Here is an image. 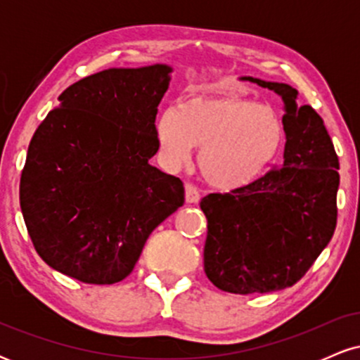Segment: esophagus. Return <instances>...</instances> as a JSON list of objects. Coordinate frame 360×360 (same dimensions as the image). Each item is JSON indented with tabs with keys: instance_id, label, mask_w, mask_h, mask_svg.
Here are the masks:
<instances>
[{
	"instance_id": "obj_1",
	"label": "esophagus",
	"mask_w": 360,
	"mask_h": 360,
	"mask_svg": "<svg viewBox=\"0 0 360 360\" xmlns=\"http://www.w3.org/2000/svg\"><path fill=\"white\" fill-rule=\"evenodd\" d=\"M184 196H186V203H198V201H200V191H198L196 186L191 183L184 186Z\"/></svg>"
}]
</instances>
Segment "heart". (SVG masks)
<instances>
[{
	"instance_id": "b5f03b06",
	"label": "heart",
	"mask_w": 360,
	"mask_h": 360,
	"mask_svg": "<svg viewBox=\"0 0 360 360\" xmlns=\"http://www.w3.org/2000/svg\"><path fill=\"white\" fill-rule=\"evenodd\" d=\"M155 139L166 162L189 159L210 184L232 191L260 179L278 160L286 142L279 111L238 94H201L160 113Z\"/></svg>"
}]
</instances>
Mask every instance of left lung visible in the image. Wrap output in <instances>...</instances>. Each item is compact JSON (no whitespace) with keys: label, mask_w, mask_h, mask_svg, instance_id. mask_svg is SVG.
<instances>
[{"label":"left lung","mask_w":360,"mask_h":360,"mask_svg":"<svg viewBox=\"0 0 360 360\" xmlns=\"http://www.w3.org/2000/svg\"><path fill=\"white\" fill-rule=\"evenodd\" d=\"M284 101L286 146L281 167L230 193L201 200L208 235L205 272L233 295L292 286L328 245L337 225L338 157L323 120L284 82L243 76Z\"/></svg>","instance_id":"left-lung-1"}]
</instances>
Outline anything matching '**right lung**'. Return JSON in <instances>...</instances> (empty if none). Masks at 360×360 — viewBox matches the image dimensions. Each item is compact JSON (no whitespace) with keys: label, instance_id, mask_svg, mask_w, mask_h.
<instances>
[{"label":"right lung","instance_id":"add662e5","mask_svg":"<svg viewBox=\"0 0 360 360\" xmlns=\"http://www.w3.org/2000/svg\"><path fill=\"white\" fill-rule=\"evenodd\" d=\"M172 68H113L74 82L32 137L20 179L28 235L45 264L86 284L125 279L148 235L184 203L179 177L150 166Z\"/></svg>","mask_w":360,"mask_h":360}]
</instances>
